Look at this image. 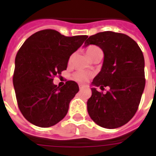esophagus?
<instances>
[{"label": "esophagus", "instance_id": "esophagus-1", "mask_svg": "<svg viewBox=\"0 0 156 156\" xmlns=\"http://www.w3.org/2000/svg\"><path fill=\"white\" fill-rule=\"evenodd\" d=\"M84 87H84L83 85H79V89H80V90H83Z\"/></svg>", "mask_w": 156, "mask_h": 156}]
</instances>
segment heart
<instances>
[{
	"mask_svg": "<svg viewBox=\"0 0 156 156\" xmlns=\"http://www.w3.org/2000/svg\"><path fill=\"white\" fill-rule=\"evenodd\" d=\"M87 53L88 56L90 57L91 60L94 59L95 57L98 56H103V51L100 48L95 46V45H90L88 46L87 48ZM73 56H71L69 59V64H70L71 61H72ZM94 76V73L93 72H89V71H84V70H78L74 72L73 73V80L77 81L80 83H87L90 78H92Z\"/></svg>",
	"mask_w": 156,
	"mask_h": 156,
	"instance_id": "heart-1",
	"label": "heart"
}]
</instances>
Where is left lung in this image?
Returning <instances> with one entry per match:
<instances>
[{
    "label": "left lung",
    "instance_id": "1",
    "mask_svg": "<svg viewBox=\"0 0 156 156\" xmlns=\"http://www.w3.org/2000/svg\"><path fill=\"white\" fill-rule=\"evenodd\" d=\"M89 44L97 45L104 53L101 71L92 84L109 90L103 93L91 88L88 113L98 126L119 128L133 118L140 104L146 84L143 52L129 36L112 31L91 35L85 42Z\"/></svg>",
    "mask_w": 156,
    "mask_h": 156
}]
</instances>
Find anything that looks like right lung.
Masks as SVG:
<instances>
[{"mask_svg": "<svg viewBox=\"0 0 156 156\" xmlns=\"http://www.w3.org/2000/svg\"><path fill=\"white\" fill-rule=\"evenodd\" d=\"M87 37L65 36L46 29L30 35L19 48L13 83L18 108L29 122L47 128L66 116L70 100L79 90L78 86L67 81L59 87L52 82L66 70L71 54Z\"/></svg>", "mask_w": 156, "mask_h": 156, "instance_id": "right-lung-1", "label": "right lung"}]
</instances>
